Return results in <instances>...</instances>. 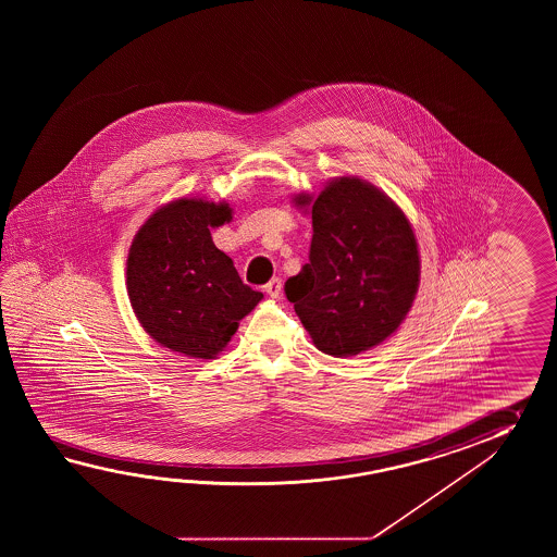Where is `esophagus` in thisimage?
Listing matches in <instances>:
<instances>
[{
    "mask_svg": "<svg viewBox=\"0 0 557 557\" xmlns=\"http://www.w3.org/2000/svg\"><path fill=\"white\" fill-rule=\"evenodd\" d=\"M281 290H283V283H281L278 276H274L269 283L264 284V293L271 296V298H278Z\"/></svg>",
    "mask_w": 557,
    "mask_h": 557,
    "instance_id": "34e87169",
    "label": "esophagus"
}]
</instances>
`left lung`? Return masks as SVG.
Returning <instances> with one entry per match:
<instances>
[{"label":"left lung","mask_w":557,"mask_h":557,"mask_svg":"<svg viewBox=\"0 0 557 557\" xmlns=\"http://www.w3.org/2000/svg\"><path fill=\"white\" fill-rule=\"evenodd\" d=\"M418 276V245L403 211L376 187L343 177L312 202L308 262L284 293L317 348L346 358L396 332Z\"/></svg>","instance_id":"obj_1"}]
</instances>
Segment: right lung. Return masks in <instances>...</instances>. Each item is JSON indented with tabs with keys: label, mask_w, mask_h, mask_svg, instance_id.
<instances>
[{
	"label": "right lung",
	"mask_w": 557,
	"mask_h": 557,
	"mask_svg": "<svg viewBox=\"0 0 557 557\" xmlns=\"http://www.w3.org/2000/svg\"><path fill=\"white\" fill-rule=\"evenodd\" d=\"M231 221L228 205L178 199L151 214L133 238L127 293L143 329L173 352L219 355L262 293L240 281L214 247L211 226Z\"/></svg>",
	"instance_id": "1"
}]
</instances>
